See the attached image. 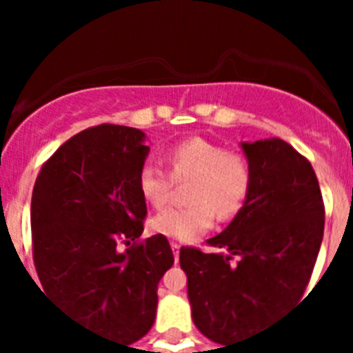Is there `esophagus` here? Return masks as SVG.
<instances>
[{
  "instance_id": "34e87169",
  "label": "esophagus",
  "mask_w": 353,
  "mask_h": 353,
  "mask_svg": "<svg viewBox=\"0 0 353 353\" xmlns=\"http://www.w3.org/2000/svg\"><path fill=\"white\" fill-rule=\"evenodd\" d=\"M171 249H173L174 261H179V258H180V244H176V242H171Z\"/></svg>"
}]
</instances>
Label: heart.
Here are the masks:
<instances>
[{
	"instance_id": "obj_1",
	"label": "heart",
	"mask_w": 353,
	"mask_h": 353,
	"mask_svg": "<svg viewBox=\"0 0 353 353\" xmlns=\"http://www.w3.org/2000/svg\"><path fill=\"white\" fill-rule=\"evenodd\" d=\"M171 176L145 164L138 185L143 198L154 207L170 199L173 178L176 182L192 180L189 207H168L150 221V230L168 239L191 242L208 232L215 214L230 219L244 207L251 192V168L242 155L228 152L223 145L192 138L171 146L166 154Z\"/></svg>"
}]
</instances>
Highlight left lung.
Wrapping results in <instances>:
<instances>
[{
    "mask_svg": "<svg viewBox=\"0 0 353 353\" xmlns=\"http://www.w3.org/2000/svg\"><path fill=\"white\" fill-rule=\"evenodd\" d=\"M240 148L251 192L223 233L207 240L223 251L180 249L194 325L219 345L249 339L301 301L325 223L316 174L297 150L279 138Z\"/></svg>",
    "mask_w": 353,
    "mask_h": 353,
    "instance_id": "left-lung-1",
    "label": "left lung"
}]
</instances>
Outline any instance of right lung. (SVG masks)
<instances>
[{"instance_id":"right-lung-1","label":"right lung","mask_w":353,"mask_h":353,"mask_svg":"<svg viewBox=\"0 0 353 353\" xmlns=\"http://www.w3.org/2000/svg\"><path fill=\"white\" fill-rule=\"evenodd\" d=\"M146 134L99 125L43 164L31 196L33 258L43 292L97 334L130 345L154 325L157 285L174 258L166 236L118 249L143 233L138 176Z\"/></svg>"}]
</instances>
